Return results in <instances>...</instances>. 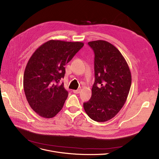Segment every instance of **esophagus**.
<instances>
[{
	"label": "esophagus",
	"mask_w": 159,
	"mask_h": 159,
	"mask_svg": "<svg viewBox=\"0 0 159 159\" xmlns=\"http://www.w3.org/2000/svg\"><path fill=\"white\" fill-rule=\"evenodd\" d=\"M73 92L75 93H79L80 92V89H75V90H73Z\"/></svg>",
	"instance_id": "1"
}]
</instances>
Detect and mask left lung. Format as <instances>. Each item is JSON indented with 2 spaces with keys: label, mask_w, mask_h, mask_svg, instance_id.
<instances>
[{
  "label": "left lung",
  "mask_w": 159,
  "mask_h": 159,
  "mask_svg": "<svg viewBox=\"0 0 159 159\" xmlns=\"http://www.w3.org/2000/svg\"><path fill=\"white\" fill-rule=\"evenodd\" d=\"M95 54V82L91 99L84 102L85 112L98 122L110 120L126 102L131 86V73L121 53L104 40L88 43Z\"/></svg>",
  "instance_id": "8db88e82"
}]
</instances>
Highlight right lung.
<instances>
[{
    "label": "right lung",
    "instance_id": "add662e5",
    "mask_svg": "<svg viewBox=\"0 0 159 159\" xmlns=\"http://www.w3.org/2000/svg\"><path fill=\"white\" fill-rule=\"evenodd\" d=\"M84 46L82 42L49 40L35 51L25 67L23 88L34 112L52 118L62 108L68 92L64 83L65 66Z\"/></svg>",
    "mask_w": 159,
    "mask_h": 159
}]
</instances>
